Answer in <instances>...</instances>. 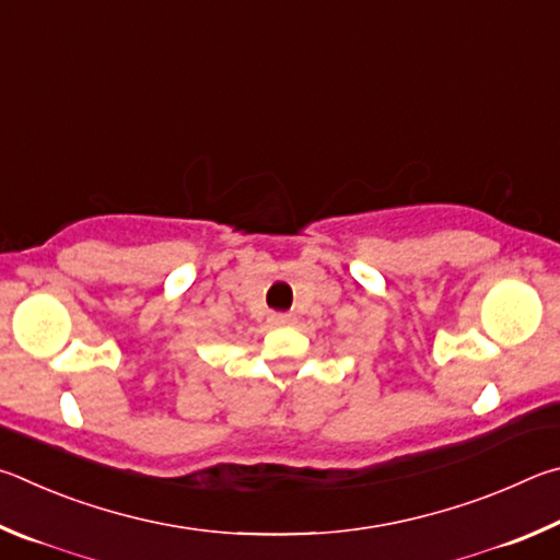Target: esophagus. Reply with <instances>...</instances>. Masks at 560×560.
Wrapping results in <instances>:
<instances>
[{"label":"esophagus","mask_w":560,"mask_h":560,"mask_svg":"<svg viewBox=\"0 0 560 560\" xmlns=\"http://www.w3.org/2000/svg\"><path fill=\"white\" fill-rule=\"evenodd\" d=\"M268 322L272 327H288V325H292V315H285V312H272Z\"/></svg>","instance_id":"esophagus-1"}]
</instances>
